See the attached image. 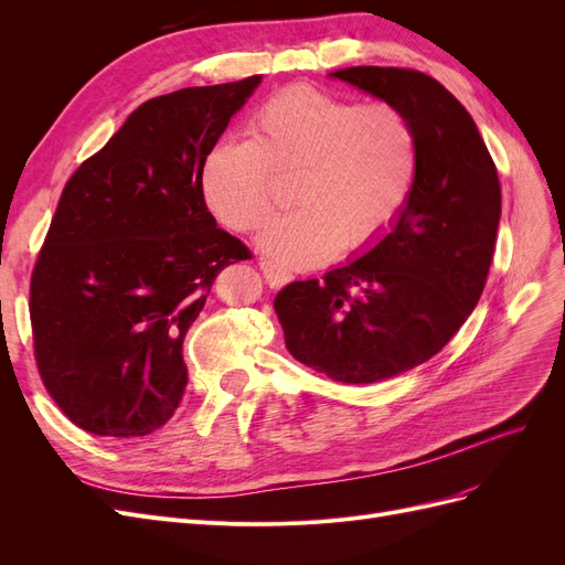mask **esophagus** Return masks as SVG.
I'll return each mask as SVG.
<instances>
[{
	"label": "esophagus",
	"mask_w": 565,
	"mask_h": 565,
	"mask_svg": "<svg viewBox=\"0 0 565 565\" xmlns=\"http://www.w3.org/2000/svg\"><path fill=\"white\" fill-rule=\"evenodd\" d=\"M259 266H262L264 278H266V282H268L270 287H282V285H287L289 280H292V273H287V270L278 268L276 264L268 262V259H264Z\"/></svg>",
	"instance_id": "obj_1"
}]
</instances>
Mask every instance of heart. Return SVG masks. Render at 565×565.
<instances>
[{
    "instance_id": "b5f03b06",
    "label": "heart",
    "mask_w": 565,
    "mask_h": 565,
    "mask_svg": "<svg viewBox=\"0 0 565 565\" xmlns=\"http://www.w3.org/2000/svg\"><path fill=\"white\" fill-rule=\"evenodd\" d=\"M419 131L401 106L318 87H287L249 115L247 139L216 141L200 191L226 228L259 233L278 210L276 179H297L299 210L262 235L285 268L365 252L396 226L419 177Z\"/></svg>"
}]
</instances>
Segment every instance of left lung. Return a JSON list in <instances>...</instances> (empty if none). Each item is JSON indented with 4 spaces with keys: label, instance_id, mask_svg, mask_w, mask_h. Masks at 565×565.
Here are the masks:
<instances>
[{
    "label": "left lung",
    "instance_id": "1",
    "mask_svg": "<svg viewBox=\"0 0 565 565\" xmlns=\"http://www.w3.org/2000/svg\"><path fill=\"white\" fill-rule=\"evenodd\" d=\"M401 106L419 131V177L396 226L361 259L282 287L285 347L334 382L372 384L429 361L483 295L502 188L471 115L409 67L332 73Z\"/></svg>",
    "mask_w": 565,
    "mask_h": 565
}]
</instances>
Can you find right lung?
I'll use <instances>...</instances> for the list:
<instances>
[{
    "instance_id": "right-lung-1",
    "label": "right lung",
    "mask_w": 565,
    "mask_h": 565,
    "mask_svg": "<svg viewBox=\"0 0 565 565\" xmlns=\"http://www.w3.org/2000/svg\"><path fill=\"white\" fill-rule=\"evenodd\" d=\"M259 82L146 100L67 179L28 306L42 384L79 429L148 436L179 407L183 337L218 270L252 259L216 226L200 164Z\"/></svg>"
}]
</instances>
